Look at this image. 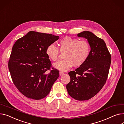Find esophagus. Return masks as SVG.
<instances>
[{"mask_svg":"<svg viewBox=\"0 0 124 124\" xmlns=\"http://www.w3.org/2000/svg\"><path fill=\"white\" fill-rule=\"evenodd\" d=\"M59 74H60V76H62V75H64V73H63V72L60 71V72H59Z\"/></svg>","mask_w":124,"mask_h":124,"instance_id":"1","label":"esophagus"}]
</instances>
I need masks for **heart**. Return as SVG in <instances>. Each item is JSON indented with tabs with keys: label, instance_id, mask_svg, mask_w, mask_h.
<instances>
[{
	"label": "heart",
	"instance_id": "obj_1",
	"mask_svg": "<svg viewBox=\"0 0 124 124\" xmlns=\"http://www.w3.org/2000/svg\"><path fill=\"white\" fill-rule=\"evenodd\" d=\"M59 50L64 53V60L53 64L54 68L62 71H66L72 67H80L87 60L91 51L89 43L86 40L65 37L59 42ZM49 59L55 61L58 59L59 51L54 44L49 45L46 50Z\"/></svg>",
	"mask_w": 124,
	"mask_h": 124
}]
</instances>
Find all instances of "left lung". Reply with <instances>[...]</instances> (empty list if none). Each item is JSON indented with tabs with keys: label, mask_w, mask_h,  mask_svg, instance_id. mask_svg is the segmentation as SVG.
I'll list each match as a JSON object with an SVG mask.
<instances>
[{
	"label": "left lung",
	"mask_w": 124,
	"mask_h": 124,
	"mask_svg": "<svg viewBox=\"0 0 124 124\" xmlns=\"http://www.w3.org/2000/svg\"><path fill=\"white\" fill-rule=\"evenodd\" d=\"M77 36L87 39L91 51L83 65L68 73L70 81L66 88L69 95L74 99L84 101L96 95L105 84L110 67L111 56L104 41L92 32L84 31Z\"/></svg>",
	"instance_id": "left-lung-1"
}]
</instances>
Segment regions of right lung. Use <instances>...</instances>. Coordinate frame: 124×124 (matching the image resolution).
Returning <instances> with one entry per match:
<instances>
[{
    "label": "right lung",
    "instance_id": "obj_1",
    "mask_svg": "<svg viewBox=\"0 0 124 124\" xmlns=\"http://www.w3.org/2000/svg\"><path fill=\"white\" fill-rule=\"evenodd\" d=\"M59 37L51 34L29 31L14 44L8 68L14 85L25 96L40 100L50 93L59 76V71L52 68L47 57V47Z\"/></svg>",
    "mask_w": 124,
    "mask_h": 124
}]
</instances>
